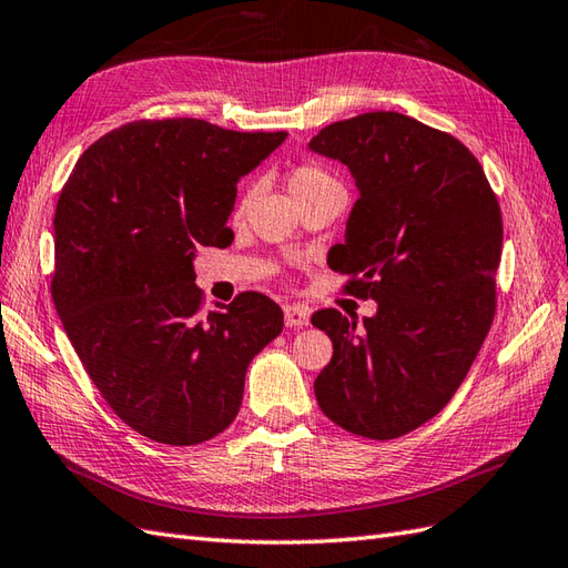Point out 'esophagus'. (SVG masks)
Instances as JSON below:
<instances>
[{"label":"esophagus","mask_w":568,"mask_h":568,"mask_svg":"<svg viewBox=\"0 0 568 568\" xmlns=\"http://www.w3.org/2000/svg\"><path fill=\"white\" fill-rule=\"evenodd\" d=\"M283 314H285V326L290 328H302L310 324V310L302 307V304H285Z\"/></svg>","instance_id":"34e87169"}]
</instances>
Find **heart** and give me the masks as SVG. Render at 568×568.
Instances as JSON below:
<instances>
[{"mask_svg":"<svg viewBox=\"0 0 568 568\" xmlns=\"http://www.w3.org/2000/svg\"><path fill=\"white\" fill-rule=\"evenodd\" d=\"M287 186H290V194H293L295 201L300 203L302 199H307V196H312V194H316V192H322V189L341 186V184H338V180L333 178V174H331L326 168H322L318 163H300V165H295L293 170H290V174H287ZM244 196H246V194H244ZM244 196H242V201H240L237 211L242 209Z\"/></svg>","mask_w":568,"mask_h":568,"instance_id":"obj_1","label":"heart"}]
</instances>
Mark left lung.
Listing matches in <instances>:
<instances>
[{
	"label": "left lung",
	"mask_w": 568,
	"mask_h": 568,
	"mask_svg": "<svg viewBox=\"0 0 568 568\" xmlns=\"http://www.w3.org/2000/svg\"><path fill=\"white\" fill-rule=\"evenodd\" d=\"M310 149L345 163L359 189L328 266L347 275L345 293L379 304L365 328L338 310L312 316L333 341L314 394L338 427L396 439L444 408L489 333L499 201L456 136L400 112L333 122Z\"/></svg>",
	"instance_id": "1"
}]
</instances>
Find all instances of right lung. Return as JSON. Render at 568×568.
<instances>
[{
	"mask_svg": "<svg viewBox=\"0 0 568 568\" xmlns=\"http://www.w3.org/2000/svg\"><path fill=\"white\" fill-rule=\"evenodd\" d=\"M285 136L136 120L83 151L57 201V314L112 413L158 444L221 434L250 362L283 331L278 304L252 290L203 314L192 258L230 246L237 180Z\"/></svg>",
	"mask_w": 568,
	"mask_h": 568,
	"instance_id": "obj_1",
	"label": "right lung"
}]
</instances>
